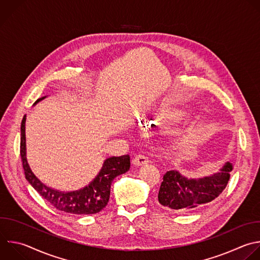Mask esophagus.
<instances>
[{
	"instance_id": "34e87169",
	"label": "esophagus",
	"mask_w": 260,
	"mask_h": 260,
	"mask_svg": "<svg viewBox=\"0 0 260 260\" xmlns=\"http://www.w3.org/2000/svg\"><path fill=\"white\" fill-rule=\"evenodd\" d=\"M133 163L136 165V166H142L144 164H147L149 163V159L148 157L144 156V155H137L134 160H133Z\"/></svg>"
}]
</instances>
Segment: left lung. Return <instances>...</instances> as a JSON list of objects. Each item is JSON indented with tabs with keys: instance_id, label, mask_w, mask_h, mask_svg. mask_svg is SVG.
Here are the masks:
<instances>
[{
	"instance_id": "left-lung-1",
	"label": "left lung",
	"mask_w": 260,
	"mask_h": 260,
	"mask_svg": "<svg viewBox=\"0 0 260 260\" xmlns=\"http://www.w3.org/2000/svg\"><path fill=\"white\" fill-rule=\"evenodd\" d=\"M233 170V164L225 162L213 175L188 179L178 170H168L163 176L158 201L175 212L185 213L213 201L225 189Z\"/></svg>"
}]
</instances>
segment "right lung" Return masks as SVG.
Wrapping results in <instances>:
<instances>
[{"instance_id": "add662e5", "label": "right lung", "mask_w": 260, "mask_h": 260, "mask_svg": "<svg viewBox=\"0 0 260 260\" xmlns=\"http://www.w3.org/2000/svg\"><path fill=\"white\" fill-rule=\"evenodd\" d=\"M42 97L36 101V104L46 99ZM26 115L23 116L20 127V155L24 169L25 179L39 192V194L58 210L73 214H94L100 212L108 203L110 197V188L113 180L131 168V157L123 155L119 157H109L104 160L102 168L95 179L79 190L65 192L51 188L44 184L31 170L26 156V138H25Z\"/></svg>"}]
</instances>
